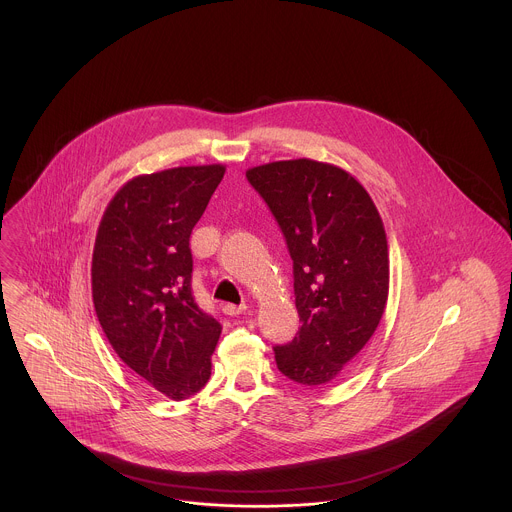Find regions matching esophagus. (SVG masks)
Wrapping results in <instances>:
<instances>
[{
	"mask_svg": "<svg viewBox=\"0 0 512 512\" xmlns=\"http://www.w3.org/2000/svg\"><path fill=\"white\" fill-rule=\"evenodd\" d=\"M222 311H224L226 315H230V317H236V315H242V313L246 311V305H234V303H226V305L222 307Z\"/></svg>",
	"mask_w": 512,
	"mask_h": 512,
	"instance_id": "34e87169",
	"label": "esophagus"
}]
</instances>
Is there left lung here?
<instances>
[{"label":"left lung","mask_w":512,"mask_h":512,"mask_svg":"<svg viewBox=\"0 0 512 512\" xmlns=\"http://www.w3.org/2000/svg\"><path fill=\"white\" fill-rule=\"evenodd\" d=\"M278 220L293 260L301 327L276 347L301 386L335 380L374 335L388 301L390 260L380 213L345 169L307 157L246 171Z\"/></svg>","instance_id":"8db88e82"}]
</instances>
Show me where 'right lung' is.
I'll list each match as a JSON object with an SVG mask.
<instances>
[{"label":"right lung","mask_w":512,"mask_h":512,"mask_svg":"<svg viewBox=\"0 0 512 512\" xmlns=\"http://www.w3.org/2000/svg\"><path fill=\"white\" fill-rule=\"evenodd\" d=\"M226 167L187 165L138 175L118 189L98 224L92 301L116 355L171 400L211 376L219 321L191 293L189 238Z\"/></svg>","instance_id":"obj_1"}]
</instances>
